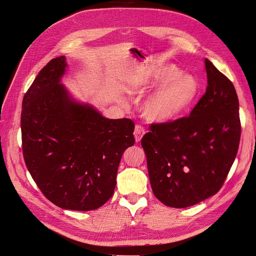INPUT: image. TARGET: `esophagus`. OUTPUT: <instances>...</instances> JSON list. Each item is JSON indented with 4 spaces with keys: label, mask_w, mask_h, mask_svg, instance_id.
Instances as JSON below:
<instances>
[{
    "label": "esophagus",
    "mask_w": 256,
    "mask_h": 256,
    "mask_svg": "<svg viewBox=\"0 0 256 256\" xmlns=\"http://www.w3.org/2000/svg\"><path fill=\"white\" fill-rule=\"evenodd\" d=\"M145 128L140 126V124H136V128H134V138L136 142H140L141 138H143V136L145 134Z\"/></svg>",
    "instance_id": "34e87169"
}]
</instances>
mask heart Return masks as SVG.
Here are the masks:
<instances>
[{"mask_svg":"<svg viewBox=\"0 0 256 256\" xmlns=\"http://www.w3.org/2000/svg\"><path fill=\"white\" fill-rule=\"evenodd\" d=\"M160 88L145 103L148 118L157 122L174 120L187 112L195 103L199 94V84L188 74H182L178 68L164 66L151 76L150 86Z\"/></svg>","mask_w":256,"mask_h":256,"instance_id":"heart-1","label":"heart"}]
</instances>
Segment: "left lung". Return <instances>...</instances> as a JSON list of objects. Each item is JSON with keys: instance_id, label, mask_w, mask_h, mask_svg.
Instances as JSON below:
<instances>
[{"instance_id": "8db88e82", "label": "left lung", "mask_w": 256, "mask_h": 256, "mask_svg": "<svg viewBox=\"0 0 256 256\" xmlns=\"http://www.w3.org/2000/svg\"><path fill=\"white\" fill-rule=\"evenodd\" d=\"M207 88L190 115L151 124L142 138L152 191L174 208L216 194L236 158L241 122L234 84L205 59Z\"/></svg>"}]
</instances>
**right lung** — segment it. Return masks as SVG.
<instances>
[{
	"label": "right lung",
	"mask_w": 256,
	"mask_h": 256,
	"mask_svg": "<svg viewBox=\"0 0 256 256\" xmlns=\"http://www.w3.org/2000/svg\"><path fill=\"white\" fill-rule=\"evenodd\" d=\"M65 59H52L23 97L22 152L46 198L63 209L94 210L113 195L122 156L134 144V124L105 118L69 97L60 84Z\"/></svg>",
	"instance_id": "add662e5"
}]
</instances>
